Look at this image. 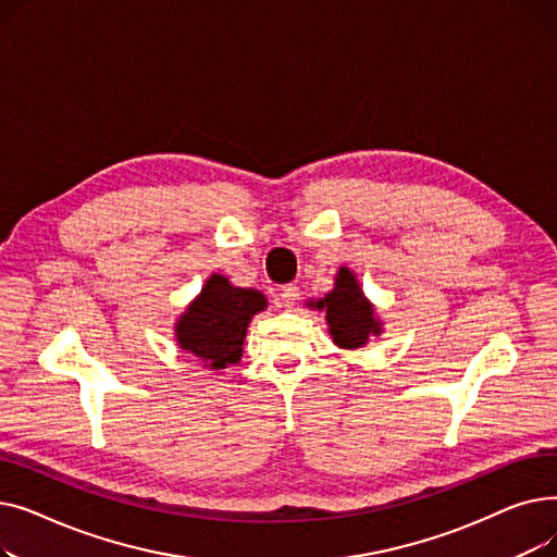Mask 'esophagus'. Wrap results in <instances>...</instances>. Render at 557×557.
Listing matches in <instances>:
<instances>
[{"label": "esophagus", "mask_w": 557, "mask_h": 557, "mask_svg": "<svg viewBox=\"0 0 557 557\" xmlns=\"http://www.w3.org/2000/svg\"><path fill=\"white\" fill-rule=\"evenodd\" d=\"M298 298H300V288H298L296 284H286V286L282 288L280 302H282L284 309H294L296 302H298Z\"/></svg>", "instance_id": "esophagus-1"}]
</instances>
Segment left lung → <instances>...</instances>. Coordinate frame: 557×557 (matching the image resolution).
<instances>
[{"mask_svg": "<svg viewBox=\"0 0 557 557\" xmlns=\"http://www.w3.org/2000/svg\"><path fill=\"white\" fill-rule=\"evenodd\" d=\"M318 309L327 311V323L332 338L341 347H361L368 343V338L382 332V323L374 320V311L370 302L363 298L361 288L352 275V271L341 269L336 277V286L332 294H327L325 300L315 305Z\"/></svg>", "mask_w": 557, "mask_h": 557, "instance_id": "8db88e82", "label": "left lung"}]
</instances>
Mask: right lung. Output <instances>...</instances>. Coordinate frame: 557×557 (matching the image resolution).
Returning a JSON list of instances; mask_svg holds the SVG:
<instances>
[{
  "mask_svg": "<svg viewBox=\"0 0 557 557\" xmlns=\"http://www.w3.org/2000/svg\"><path fill=\"white\" fill-rule=\"evenodd\" d=\"M267 307L259 290L232 286L227 277L212 275L198 300L185 311L175 336L183 349L210 363L225 368L242 359V345L250 318Z\"/></svg>",
  "mask_w": 557,
  "mask_h": 557,
  "instance_id": "right-lung-1",
  "label": "right lung"
}]
</instances>
